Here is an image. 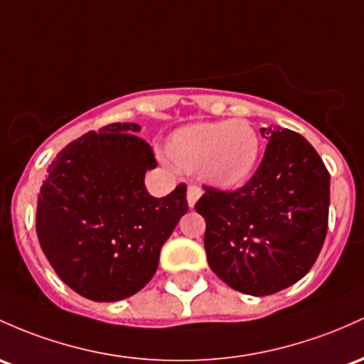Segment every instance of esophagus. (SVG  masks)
Returning a JSON list of instances; mask_svg holds the SVG:
<instances>
[{"mask_svg":"<svg viewBox=\"0 0 364 364\" xmlns=\"http://www.w3.org/2000/svg\"><path fill=\"white\" fill-rule=\"evenodd\" d=\"M200 197H202V190L198 188V186L190 185L188 190H186V198H188V205L190 207H195V203H197V200Z\"/></svg>","mask_w":364,"mask_h":364,"instance_id":"34e87169","label":"esophagus"}]
</instances>
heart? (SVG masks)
<instances>
[{"mask_svg": "<svg viewBox=\"0 0 364 364\" xmlns=\"http://www.w3.org/2000/svg\"><path fill=\"white\" fill-rule=\"evenodd\" d=\"M164 154L174 169L198 173L207 185L231 190L254 174L261 157V138L243 119L195 122L173 131Z\"/></svg>", "mask_w": 364, "mask_h": 364, "instance_id": "1", "label": "heart"}]
</instances>
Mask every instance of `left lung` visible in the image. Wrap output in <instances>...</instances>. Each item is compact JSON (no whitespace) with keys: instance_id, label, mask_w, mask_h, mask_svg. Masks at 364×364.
Wrapping results in <instances>:
<instances>
[{"instance_id":"obj_1","label":"left lung","mask_w":364,"mask_h":364,"mask_svg":"<svg viewBox=\"0 0 364 364\" xmlns=\"http://www.w3.org/2000/svg\"><path fill=\"white\" fill-rule=\"evenodd\" d=\"M261 166L237 191L207 188L195 210L205 219L207 262L233 290L262 297L301 279L328 230L330 174L301 134L262 127Z\"/></svg>"}]
</instances>
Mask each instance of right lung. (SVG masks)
<instances>
[{"label":"right lung","instance_id":"right-lung-1","mask_svg":"<svg viewBox=\"0 0 364 364\" xmlns=\"http://www.w3.org/2000/svg\"><path fill=\"white\" fill-rule=\"evenodd\" d=\"M134 122H114L60 150L38 197L36 231L55 273L95 302L131 297L150 282L162 245L188 210L186 186L155 198L157 167Z\"/></svg>","mask_w":364,"mask_h":364}]
</instances>
